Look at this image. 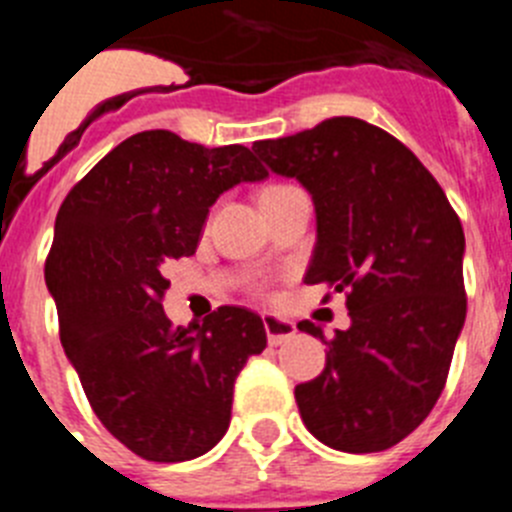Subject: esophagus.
I'll return each instance as SVG.
<instances>
[{
    "label": "esophagus",
    "mask_w": 512,
    "mask_h": 512,
    "mask_svg": "<svg viewBox=\"0 0 512 512\" xmlns=\"http://www.w3.org/2000/svg\"><path fill=\"white\" fill-rule=\"evenodd\" d=\"M264 328L271 346H282V343H287L289 338L295 336V323L277 318V315H264Z\"/></svg>",
    "instance_id": "34e87169"
}]
</instances>
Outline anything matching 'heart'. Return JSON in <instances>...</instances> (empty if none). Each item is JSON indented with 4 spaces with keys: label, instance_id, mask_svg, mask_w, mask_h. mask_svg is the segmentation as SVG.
I'll use <instances>...</instances> for the list:
<instances>
[{
    "label": "heart",
    "instance_id": "b5f03b06",
    "mask_svg": "<svg viewBox=\"0 0 512 512\" xmlns=\"http://www.w3.org/2000/svg\"><path fill=\"white\" fill-rule=\"evenodd\" d=\"M284 187H287V184H271V187H266V189H264V192H261V194H269V192H277V189H284Z\"/></svg>",
    "mask_w": 512,
    "mask_h": 512
}]
</instances>
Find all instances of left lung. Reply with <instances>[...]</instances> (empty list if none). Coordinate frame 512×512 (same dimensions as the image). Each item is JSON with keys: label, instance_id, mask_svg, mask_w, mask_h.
Wrapping results in <instances>:
<instances>
[{"label": "left lung", "instance_id": "obj_1", "mask_svg": "<svg viewBox=\"0 0 512 512\" xmlns=\"http://www.w3.org/2000/svg\"><path fill=\"white\" fill-rule=\"evenodd\" d=\"M274 174L312 194L318 243L307 284L346 292L351 328L325 338V369L295 387L307 431L325 446L372 454L428 418L467 318L464 230L441 184L395 135L359 117H330L259 140Z\"/></svg>", "mask_w": 512, "mask_h": 512}]
</instances>
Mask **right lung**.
Returning <instances> with one entry per match:
<instances>
[{
    "mask_svg": "<svg viewBox=\"0 0 512 512\" xmlns=\"http://www.w3.org/2000/svg\"><path fill=\"white\" fill-rule=\"evenodd\" d=\"M266 169L246 146L205 148L143 130L74 184L56 217L45 284L94 415L148 461L207 454L230 425L235 377L266 348L264 320L223 305L171 328L169 261L192 256L225 189Z\"/></svg>",
    "mask_w": 512,
    "mask_h": 512,
    "instance_id": "1",
    "label": "right lung"
}]
</instances>
